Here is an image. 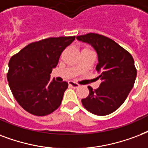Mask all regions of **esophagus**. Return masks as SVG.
I'll use <instances>...</instances> for the list:
<instances>
[{
  "label": "esophagus",
  "instance_id": "esophagus-1",
  "mask_svg": "<svg viewBox=\"0 0 148 148\" xmlns=\"http://www.w3.org/2000/svg\"><path fill=\"white\" fill-rule=\"evenodd\" d=\"M69 85L70 86L73 87V88H78V87L80 86L79 84H78L76 82H73V81H69Z\"/></svg>",
  "mask_w": 148,
  "mask_h": 148
}]
</instances>
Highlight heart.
Segmentation results:
<instances>
[{"label": "heart", "instance_id": "1", "mask_svg": "<svg viewBox=\"0 0 148 148\" xmlns=\"http://www.w3.org/2000/svg\"><path fill=\"white\" fill-rule=\"evenodd\" d=\"M87 49V50H90V49H89V48H85V49Z\"/></svg>", "mask_w": 148, "mask_h": 148}]
</instances>
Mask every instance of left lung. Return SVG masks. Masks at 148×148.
<instances>
[{
  "instance_id": "8db88e82",
  "label": "left lung",
  "mask_w": 148,
  "mask_h": 148,
  "mask_svg": "<svg viewBox=\"0 0 148 148\" xmlns=\"http://www.w3.org/2000/svg\"><path fill=\"white\" fill-rule=\"evenodd\" d=\"M91 45L97 51L96 69L102 80L99 87L82 99L85 108L98 116H106L116 110L127 99L134 84L137 69L132 56L113 40L104 35L89 33L76 37Z\"/></svg>"
}]
</instances>
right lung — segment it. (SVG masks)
Listing matches in <instances>:
<instances>
[{
	"instance_id": "1",
	"label": "right lung",
	"mask_w": 148,
	"mask_h": 148,
	"mask_svg": "<svg viewBox=\"0 0 148 148\" xmlns=\"http://www.w3.org/2000/svg\"><path fill=\"white\" fill-rule=\"evenodd\" d=\"M75 38H48L32 42L11 58L7 75L9 86L27 112L42 116L61 105L68 82L50 81V74L62 52Z\"/></svg>"
}]
</instances>
